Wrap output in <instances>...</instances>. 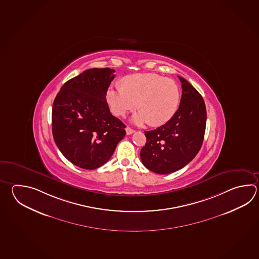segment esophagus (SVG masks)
<instances>
[{"mask_svg": "<svg viewBox=\"0 0 259 259\" xmlns=\"http://www.w3.org/2000/svg\"><path fill=\"white\" fill-rule=\"evenodd\" d=\"M125 131H126V135H132L133 133L135 132V130L129 126H127L125 128Z\"/></svg>", "mask_w": 259, "mask_h": 259, "instance_id": "obj_1", "label": "esophagus"}]
</instances>
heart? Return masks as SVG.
Masks as SVG:
<instances>
[{
  "label": "heart",
  "instance_id": "obj_1",
  "mask_svg": "<svg viewBox=\"0 0 259 259\" xmlns=\"http://www.w3.org/2000/svg\"><path fill=\"white\" fill-rule=\"evenodd\" d=\"M121 84L111 87L106 93L107 103L116 116L138 107L140 111L133 121L158 126L170 120L178 110L181 91L175 80L157 74H136L124 77Z\"/></svg>",
  "mask_w": 259,
  "mask_h": 259
}]
</instances>
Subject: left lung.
<instances>
[{
  "label": "left lung",
  "mask_w": 259,
  "mask_h": 259,
  "mask_svg": "<svg viewBox=\"0 0 259 259\" xmlns=\"http://www.w3.org/2000/svg\"><path fill=\"white\" fill-rule=\"evenodd\" d=\"M179 108L165 124L146 131L147 143L140 151L142 163L158 175L184 168L200 150L206 130V105L202 96L182 76Z\"/></svg>",
  "instance_id": "left-lung-1"
}]
</instances>
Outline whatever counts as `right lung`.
I'll return each mask as SVG.
<instances>
[{"mask_svg": "<svg viewBox=\"0 0 259 259\" xmlns=\"http://www.w3.org/2000/svg\"><path fill=\"white\" fill-rule=\"evenodd\" d=\"M114 70H85L61 88L53 101V135L70 162L95 169L111 158L125 136V124L111 115L106 93Z\"/></svg>", "mask_w": 259, "mask_h": 259, "instance_id": "obj_1", "label": "right lung"}]
</instances>
